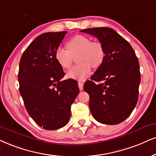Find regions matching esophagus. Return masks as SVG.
Instances as JSON below:
<instances>
[{"label": "esophagus", "instance_id": "esophagus-1", "mask_svg": "<svg viewBox=\"0 0 156 156\" xmlns=\"http://www.w3.org/2000/svg\"><path fill=\"white\" fill-rule=\"evenodd\" d=\"M78 86H79V88H80V90H83V87H84V84L82 83L81 82H78Z\"/></svg>", "mask_w": 156, "mask_h": 156}]
</instances>
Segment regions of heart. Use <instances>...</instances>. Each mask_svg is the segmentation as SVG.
I'll return each instance as SVG.
<instances>
[{"mask_svg":"<svg viewBox=\"0 0 156 156\" xmlns=\"http://www.w3.org/2000/svg\"><path fill=\"white\" fill-rule=\"evenodd\" d=\"M68 50L58 47L55 53V60L64 69L72 66L74 57L77 65L73 67L67 74L69 77L83 80L89 76L92 66L97 69L103 63L105 58V50L100 42L91 41L89 37L77 35L66 43Z\"/></svg>","mask_w":156,"mask_h":156,"instance_id":"obj_1","label":"heart"}]
</instances>
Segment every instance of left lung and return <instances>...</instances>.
Masks as SVG:
<instances>
[{
	"instance_id": "1",
	"label": "left lung",
	"mask_w": 156,
	"mask_h": 156,
	"mask_svg": "<svg viewBox=\"0 0 156 156\" xmlns=\"http://www.w3.org/2000/svg\"><path fill=\"white\" fill-rule=\"evenodd\" d=\"M81 32L97 37L105 54L92 80L84 84L90 95V111L101 124H118L127 119L137 103L140 83L137 57L130 44L113 29L90 28Z\"/></svg>"
}]
</instances>
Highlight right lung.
Returning <instances> with one entry per match:
<instances>
[{"mask_svg":"<svg viewBox=\"0 0 156 156\" xmlns=\"http://www.w3.org/2000/svg\"><path fill=\"white\" fill-rule=\"evenodd\" d=\"M66 33L40 34L27 48L19 63V93L25 108L34 122L47 130L67 124L71 105L80 93L76 80H61L65 73L55 58Z\"/></svg>","mask_w":156,"mask_h":156,"instance_id":"1","label":"right lung"}]
</instances>
